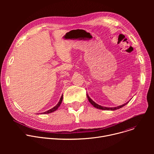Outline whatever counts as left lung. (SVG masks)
<instances>
[{
    "mask_svg": "<svg viewBox=\"0 0 154 154\" xmlns=\"http://www.w3.org/2000/svg\"><path fill=\"white\" fill-rule=\"evenodd\" d=\"M86 96H87V97H88V100H89V102L94 106V107H96V108H99V109H103V110H115V109H119V108H121V107H122V106H124V105H125L126 104H127L128 103V102H127V103H124V104H123V105H120V106H116V107H113V108H108V107H105V106H101V105H98L97 103H95L90 97H89V96L88 95V94H86Z\"/></svg>",
    "mask_w": 154,
    "mask_h": 154,
    "instance_id": "obj_1",
    "label": "left lung"
}]
</instances>
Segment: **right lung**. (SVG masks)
<instances>
[{
	"label": "right lung",
	"mask_w": 154,
	"mask_h": 154,
	"mask_svg": "<svg viewBox=\"0 0 154 154\" xmlns=\"http://www.w3.org/2000/svg\"><path fill=\"white\" fill-rule=\"evenodd\" d=\"M62 100H63V95H61V98H60V99L58 103L57 104V105H55V106L54 107H53L52 108L50 109L49 110H48V111H46V112H44V113H41V114H48V113H52V112H55V110H57V109H58V108L60 106V104H61V102H62Z\"/></svg>",
	"instance_id": "right-lung-1"
}]
</instances>
